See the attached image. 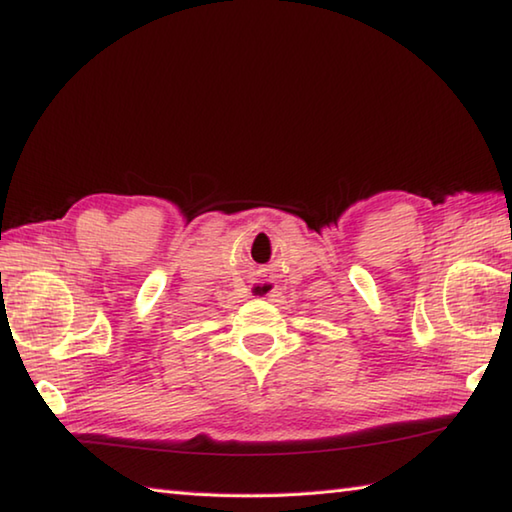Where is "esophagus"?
<instances>
[{"label":"esophagus","mask_w":512,"mask_h":512,"mask_svg":"<svg viewBox=\"0 0 512 512\" xmlns=\"http://www.w3.org/2000/svg\"><path fill=\"white\" fill-rule=\"evenodd\" d=\"M273 287H275V282L271 280V277H266V275H259L257 280H253L250 282V293H255V296L259 298V296H271L273 293Z\"/></svg>","instance_id":"obj_1"}]
</instances>
